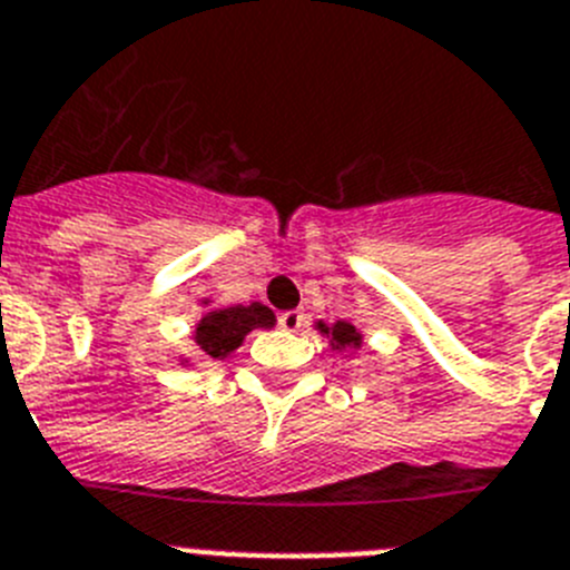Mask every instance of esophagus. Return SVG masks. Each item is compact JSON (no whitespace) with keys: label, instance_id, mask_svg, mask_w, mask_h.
I'll list each match as a JSON object with an SVG mask.
<instances>
[{"label":"esophagus","instance_id":"1","mask_svg":"<svg viewBox=\"0 0 570 570\" xmlns=\"http://www.w3.org/2000/svg\"><path fill=\"white\" fill-rule=\"evenodd\" d=\"M303 323H305L303 311H285V314H279V325L285 328V332H299Z\"/></svg>","mask_w":570,"mask_h":570}]
</instances>
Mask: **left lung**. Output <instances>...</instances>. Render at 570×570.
<instances>
[{"label": "left lung", "instance_id": "obj_1", "mask_svg": "<svg viewBox=\"0 0 570 570\" xmlns=\"http://www.w3.org/2000/svg\"><path fill=\"white\" fill-rule=\"evenodd\" d=\"M317 328L325 337H332V348H360V343H363V334L352 323H345V320H337L334 325L317 323Z\"/></svg>", "mask_w": 570, "mask_h": 570}]
</instances>
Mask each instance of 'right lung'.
I'll return each instance as SVG.
<instances>
[{
    "label": "right lung",
    "mask_w": 570,
    "mask_h": 570,
    "mask_svg": "<svg viewBox=\"0 0 570 570\" xmlns=\"http://www.w3.org/2000/svg\"><path fill=\"white\" fill-rule=\"evenodd\" d=\"M207 305V299H204ZM276 317L274 311L262 303L250 305H230V308H210L204 311L198 320L193 340L207 357L225 360L242 345V340L253 332V328H274Z\"/></svg>",
    "instance_id": "add662e5"
}]
</instances>
